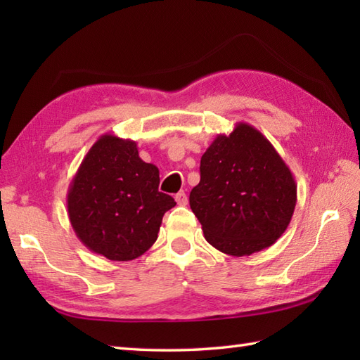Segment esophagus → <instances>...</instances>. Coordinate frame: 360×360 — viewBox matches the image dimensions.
Listing matches in <instances>:
<instances>
[{"mask_svg":"<svg viewBox=\"0 0 360 360\" xmlns=\"http://www.w3.org/2000/svg\"><path fill=\"white\" fill-rule=\"evenodd\" d=\"M176 202H178L179 205H187V202H188L187 195L184 192H179L178 195H176Z\"/></svg>","mask_w":360,"mask_h":360,"instance_id":"esophagus-1","label":"esophagus"}]
</instances>
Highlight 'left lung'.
<instances>
[{
  "mask_svg": "<svg viewBox=\"0 0 360 360\" xmlns=\"http://www.w3.org/2000/svg\"><path fill=\"white\" fill-rule=\"evenodd\" d=\"M190 209L213 248L232 257L255 254L285 233L297 202L292 172L255 127L238 122L201 158Z\"/></svg>",
  "mask_w": 360,
  "mask_h": 360,
  "instance_id": "obj_1",
  "label": "left lung"
}]
</instances>
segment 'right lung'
Returning a JSON list of instances; mask_svg holds the SVG:
<instances>
[{"instance_id":"right-lung-1","label":"right lung","mask_w":360,"mask_h":360,"mask_svg":"<svg viewBox=\"0 0 360 360\" xmlns=\"http://www.w3.org/2000/svg\"><path fill=\"white\" fill-rule=\"evenodd\" d=\"M159 192V170L139 158L137 143L103 134L83 158L66 196L77 238L97 255L129 262L156 241L162 217L174 207Z\"/></svg>"}]
</instances>
